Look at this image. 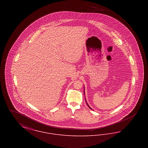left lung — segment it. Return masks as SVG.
<instances>
[{
    "mask_svg": "<svg viewBox=\"0 0 148 148\" xmlns=\"http://www.w3.org/2000/svg\"><path fill=\"white\" fill-rule=\"evenodd\" d=\"M88 106H89V108H90V109H91V108H90V106H89V105H88Z\"/></svg>",
    "mask_w": 148,
    "mask_h": 148,
    "instance_id": "left-lung-1",
    "label": "left lung"
}]
</instances>
